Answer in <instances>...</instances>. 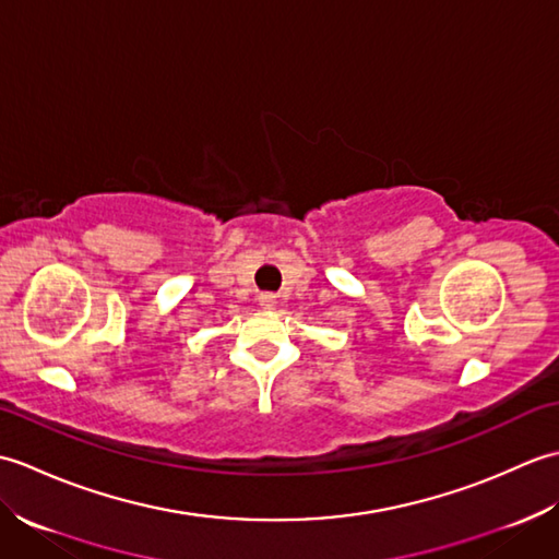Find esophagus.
I'll return each mask as SVG.
<instances>
[{"label":"esophagus","instance_id":"1","mask_svg":"<svg viewBox=\"0 0 559 559\" xmlns=\"http://www.w3.org/2000/svg\"><path fill=\"white\" fill-rule=\"evenodd\" d=\"M259 305L264 307V310H273V307H276V295H273V293H261L259 295Z\"/></svg>","mask_w":559,"mask_h":559}]
</instances>
